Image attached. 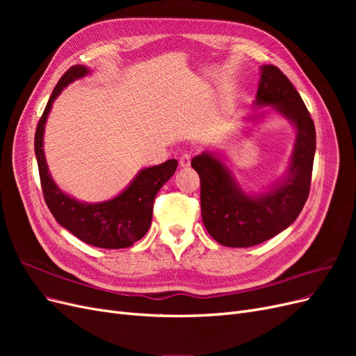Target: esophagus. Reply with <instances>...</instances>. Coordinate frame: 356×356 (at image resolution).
<instances>
[{"mask_svg":"<svg viewBox=\"0 0 356 356\" xmlns=\"http://www.w3.org/2000/svg\"><path fill=\"white\" fill-rule=\"evenodd\" d=\"M190 160H191V154H188V153L182 154L179 157V166L181 168H188L190 166Z\"/></svg>","mask_w":356,"mask_h":356,"instance_id":"34e87169","label":"esophagus"}]
</instances>
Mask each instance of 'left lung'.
Segmentation results:
<instances>
[{
	"label": "left lung",
	"instance_id": "left-lung-1",
	"mask_svg": "<svg viewBox=\"0 0 356 356\" xmlns=\"http://www.w3.org/2000/svg\"><path fill=\"white\" fill-rule=\"evenodd\" d=\"M255 105H272L296 126V143L286 178L260 196L238 186L230 169L208 153L193 157L200 177L202 220L218 243L248 248L272 239L296 221L309 197L316 149L314 120L296 88L275 65L261 67Z\"/></svg>",
	"mask_w": 356,
	"mask_h": 356
}]
</instances>
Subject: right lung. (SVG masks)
I'll use <instances>...</instances> for the list:
<instances>
[{
    "label": "right lung",
    "instance_id": "add662e5",
    "mask_svg": "<svg viewBox=\"0 0 356 356\" xmlns=\"http://www.w3.org/2000/svg\"><path fill=\"white\" fill-rule=\"evenodd\" d=\"M90 71L83 65H74L58 81L53 89L35 131V156L40 181L46 204L55 220L71 232L75 238L92 246L105 250H120L143 239L152 225L153 204L159 190L175 174L178 161L170 159L165 163L143 169L124 191L111 200L101 203H83L65 195L51 179L46 163L42 136L51 104L59 93L74 80H79Z\"/></svg>",
    "mask_w": 356,
    "mask_h": 356
}]
</instances>
